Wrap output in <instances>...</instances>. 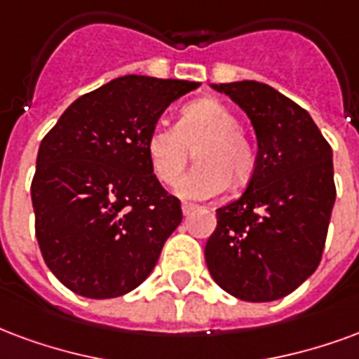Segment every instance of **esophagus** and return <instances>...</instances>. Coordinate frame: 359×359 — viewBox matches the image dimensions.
Segmentation results:
<instances>
[{"label": "esophagus", "mask_w": 359, "mask_h": 359, "mask_svg": "<svg viewBox=\"0 0 359 359\" xmlns=\"http://www.w3.org/2000/svg\"><path fill=\"white\" fill-rule=\"evenodd\" d=\"M180 207H182V213L190 215L198 205H194V203H188V201H182V205H180Z\"/></svg>", "instance_id": "1"}]
</instances>
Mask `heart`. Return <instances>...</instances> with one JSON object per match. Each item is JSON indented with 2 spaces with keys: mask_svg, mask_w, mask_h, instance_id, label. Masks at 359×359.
I'll list each match as a JSON object with an SVG mask.
<instances>
[{
  "mask_svg": "<svg viewBox=\"0 0 359 359\" xmlns=\"http://www.w3.org/2000/svg\"><path fill=\"white\" fill-rule=\"evenodd\" d=\"M144 148L154 177L165 187L180 179L194 152L198 163L177 187V194L187 200L213 198L230 180L241 184L257 165V150L238 116L217 98L187 104L175 126H154Z\"/></svg>",
  "mask_w": 359,
  "mask_h": 359,
  "instance_id": "1",
  "label": "heart"
}]
</instances>
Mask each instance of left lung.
<instances>
[{
    "label": "left lung",
    "instance_id": "1",
    "mask_svg": "<svg viewBox=\"0 0 359 359\" xmlns=\"http://www.w3.org/2000/svg\"><path fill=\"white\" fill-rule=\"evenodd\" d=\"M249 116L257 165L245 192L217 209L205 262L226 293L278 301L316 272L335 203L333 152L310 114L270 85H213Z\"/></svg>",
    "mask_w": 359,
    "mask_h": 359
}]
</instances>
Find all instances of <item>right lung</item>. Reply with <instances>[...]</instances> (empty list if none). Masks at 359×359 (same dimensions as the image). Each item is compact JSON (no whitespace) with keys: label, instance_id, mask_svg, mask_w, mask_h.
Wrapping results in <instances>:
<instances>
[{"label":"right lung","instance_id":"add662e5","mask_svg":"<svg viewBox=\"0 0 359 359\" xmlns=\"http://www.w3.org/2000/svg\"><path fill=\"white\" fill-rule=\"evenodd\" d=\"M198 81L123 76L85 93L39 144L32 179L36 238L60 283L87 299L129 293L150 276L182 220L154 177L146 137Z\"/></svg>","mask_w":359,"mask_h":359}]
</instances>
